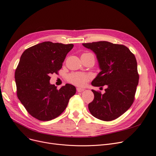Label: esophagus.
Returning a JSON list of instances; mask_svg holds the SVG:
<instances>
[{
	"instance_id": "esophagus-1",
	"label": "esophagus",
	"mask_w": 156,
	"mask_h": 156,
	"mask_svg": "<svg viewBox=\"0 0 156 156\" xmlns=\"http://www.w3.org/2000/svg\"><path fill=\"white\" fill-rule=\"evenodd\" d=\"M84 90H85V89L81 88H76V90H77L78 92H83V91H84Z\"/></svg>"
}]
</instances>
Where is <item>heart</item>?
<instances>
[{"label": "heart", "instance_id": "b5f03b06", "mask_svg": "<svg viewBox=\"0 0 156 156\" xmlns=\"http://www.w3.org/2000/svg\"><path fill=\"white\" fill-rule=\"evenodd\" d=\"M94 55L91 53H83L81 56H88ZM92 78V76L88 74L81 73V72H74L68 76L67 80L69 83L79 87H83L85 85L87 81Z\"/></svg>", "mask_w": 156, "mask_h": 156}]
</instances>
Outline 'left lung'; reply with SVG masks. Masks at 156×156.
<instances>
[{"label": "left lung", "instance_id": "left-lung-1", "mask_svg": "<svg viewBox=\"0 0 156 156\" xmlns=\"http://www.w3.org/2000/svg\"><path fill=\"white\" fill-rule=\"evenodd\" d=\"M83 45L96 54L101 69L92 85L107 87L104 94L92 90L94 99L88 104V109L99 119H116L131 107L135 100L139 80L135 57L125 45L106 41Z\"/></svg>", "mask_w": 156, "mask_h": 156}]
</instances>
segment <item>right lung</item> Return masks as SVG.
Segmentation results:
<instances>
[{
	"label": "right lung",
	"mask_w": 156,
	"mask_h": 156,
	"mask_svg": "<svg viewBox=\"0 0 156 156\" xmlns=\"http://www.w3.org/2000/svg\"><path fill=\"white\" fill-rule=\"evenodd\" d=\"M73 44L44 42L22 54L15 71L17 96L28 112L40 121L58 117L66 108L76 88L66 84L59 90L50 84L51 74L58 73Z\"/></svg>",
	"instance_id": "add662e5"
}]
</instances>
